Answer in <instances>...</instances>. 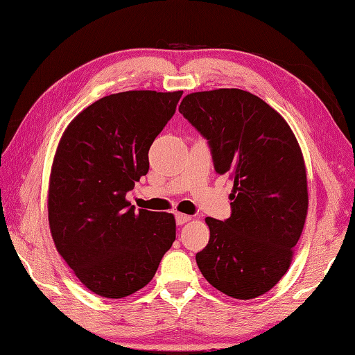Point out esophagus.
<instances>
[{
	"mask_svg": "<svg viewBox=\"0 0 355 355\" xmlns=\"http://www.w3.org/2000/svg\"><path fill=\"white\" fill-rule=\"evenodd\" d=\"M192 217L191 215H186V214H182V212H175V221H177V225H184V223H187V221H189Z\"/></svg>",
	"mask_w": 355,
	"mask_h": 355,
	"instance_id": "34e87169",
	"label": "esophagus"
}]
</instances>
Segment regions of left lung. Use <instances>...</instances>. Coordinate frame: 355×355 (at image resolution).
Listing matches in <instances>:
<instances>
[{"label": "left lung", "instance_id": "8db88e82", "mask_svg": "<svg viewBox=\"0 0 355 355\" xmlns=\"http://www.w3.org/2000/svg\"><path fill=\"white\" fill-rule=\"evenodd\" d=\"M178 110L209 140L215 171L234 180L231 217L206 218L209 243L196 255L201 274L239 300L266 294L289 269L308 214L306 168L294 132L241 89L189 94Z\"/></svg>", "mask_w": 355, "mask_h": 355}]
</instances>
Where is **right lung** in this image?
<instances>
[{
	"label": "right lung",
	"mask_w": 355,
	"mask_h": 355,
	"mask_svg": "<svg viewBox=\"0 0 355 355\" xmlns=\"http://www.w3.org/2000/svg\"><path fill=\"white\" fill-rule=\"evenodd\" d=\"M183 90H128L100 98L69 123L55 152L47 212L55 248L94 294L144 288L175 240L168 212L126 200L149 171V149Z\"/></svg>",
	"instance_id": "add662e5"
}]
</instances>
